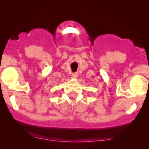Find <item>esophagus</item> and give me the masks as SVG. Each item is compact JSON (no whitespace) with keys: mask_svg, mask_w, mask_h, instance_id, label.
Masks as SVG:
<instances>
[{"mask_svg":"<svg viewBox=\"0 0 149 149\" xmlns=\"http://www.w3.org/2000/svg\"><path fill=\"white\" fill-rule=\"evenodd\" d=\"M72 76L73 78H76L77 77H78V73L76 72V73H73V74H72V76Z\"/></svg>","mask_w":149,"mask_h":149,"instance_id":"obj_1","label":"esophagus"}]
</instances>
